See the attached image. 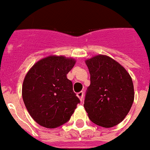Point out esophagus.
I'll return each instance as SVG.
<instances>
[{"instance_id": "34e87169", "label": "esophagus", "mask_w": 150, "mask_h": 150, "mask_svg": "<svg viewBox=\"0 0 150 150\" xmlns=\"http://www.w3.org/2000/svg\"><path fill=\"white\" fill-rule=\"evenodd\" d=\"M83 92H79V93H77V97H79V99L80 100V101H83Z\"/></svg>"}]
</instances>
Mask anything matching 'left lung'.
Here are the masks:
<instances>
[{"mask_svg": "<svg viewBox=\"0 0 150 150\" xmlns=\"http://www.w3.org/2000/svg\"><path fill=\"white\" fill-rule=\"evenodd\" d=\"M90 83L84 100L89 119L103 127L116 126L125 119L134 101L129 73L112 57L98 54L85 60Z\"/></svg>", "mask_w": 150, "mask_h": 150, "instance_id": "left-lung-1", "label": "left lung"}]
</instances>
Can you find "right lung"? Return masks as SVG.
Wrapping results in <instances>:
<instances>
[{"label": "right lung", "instance_id": "1", "mask_svg": "<svg viewBox=\"0 0 150 150\" xmlns=\"http://www.w3.org/2000/svg\"><path fill=\"white\" fill-rule=\"evenodd\" d=\"M75 62L73 57L50 55L36 62L25 75L23 100L39 125L56 128L71 119L79 99L67 75Z\"/></svg>", "mask_w": 150, "mask_h": 150}]
</instances>
